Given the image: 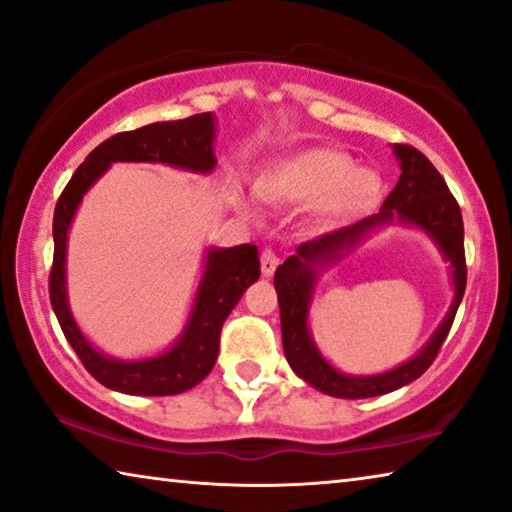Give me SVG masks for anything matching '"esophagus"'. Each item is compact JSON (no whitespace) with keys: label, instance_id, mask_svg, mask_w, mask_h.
Wrapping results in <instances>:
<instances>
[{"label":"esophagus","instance_id":"esophagus-1","mask_svg":"<svg viewBox=\"0 0 512 512\" xmlns=\"http://www.w3.org/2000/svg\"><path fill=\"white\" fill-rule=\"evenodd\" d=\"M277 264H280V255L275 253V250H271V248H266L264 253H262V273L266 275V277H271L273 273H275V268H277Z\"/></svg>","mask_w":512,"mask_h":512}]
</instances>
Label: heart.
<instances>
[{"instance_id":"b5f03b06","label":"heart","mask_w":512,"mask_h":512,"mask_svg":"<svg viewBox=\"0 0 512 512\" xmlns=\"http://www.w3.org/2000/svg\"><path fill=\"white\" fill-rule=\"evenodd\" d=\"M255 192L268 203H309L311 221L329 228L363 210L381 192V178L372 169H354L348 153L307 149L275 160L259 173ZM248 214H257L246 203Z\"/></svg>"}]
</instances>
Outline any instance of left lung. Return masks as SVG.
Instances as JSON below:
<instances>
[{"label":"left lung","instance_id":"obj_1","mask_svg":"<svg viewBox=\"0 0 512 512\" xmlns=\"http://www.w3.org/2000/svg\"><path fill=\"white\" fill-rule=\"evenodd\" d=\"M393 151L397 160H400L402 173L393 192L388 194L384 205H381V212L348 225V228L327 232L323 237L300 244L296 255L284 259V264L277 266L273 277L277 302H280L284 357H287L289 366L300 379L318 388L320 393L343 397V400H363V397L386 395L418 379L436 359L438 350L443 348L465 293L467 266L461 207H458L443 176L429 162L427 155L409 144H395ZM395 215L403 222L418 224L427 231L453 264L455 302L437 334L413 360L381 376H343L328 366L308 334L306 320L310 300L313 299L317 268L338 258L343 249L358 243L372 227L390 222Z\"/></svg>","mask_w":512,"mask_h":512}]
</instances>
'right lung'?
<instances>
[{
	"label": "right lung",
	"mask_w": 512,
	"mask_h": 512,
	"mask_svg": "<svg viewBox=\"0 0 512 512\" xmlns=\"http://www.w3.org/2000/svg\"><path fill=\"white\" fill-rule=\"evenodd\" d=\"M214 117L201 112L178 121H158L108 137L94 149L60 194L54 210V264L49 273V298L65 339L79 354L90 375L112 391L126 395H178L210 375L219 357L221 327L244 291L259 277L257 246L210 248L198 284L192 314L171 350L151 359L119 361L92 348L67 305L65 255L67 230L88 189L112 162H162L169 167L210 173L214 158Z\"/></svg>",
	"instance_id": "right-lung-1"
}]
</instances>
